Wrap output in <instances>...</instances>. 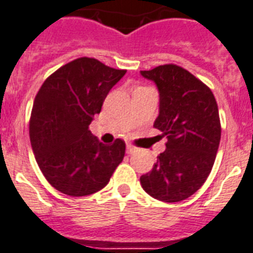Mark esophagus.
I'll return each instance as SVG.
<instances>
[{
  "mask_svg": "<svg viewBox=\"0 0 253 253\" xmlns=\"http://www.w3.org/2000/svg\"><path fill=\"white\" fill-rule=\"evenodd\" d=\"M126 152L128 153V155H131V153H135V152H136V148L133 147V145H131V144H127L126 145Z\"/></svg>",
  "mask_w": 253,
  "mask_h": 253,
  "instance_id": "esophagus-1",
  "label": "esophagus"
}]
</instances>
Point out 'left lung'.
Masks as SVG:
<instances>
[{"label":"left lung","mask_w":253,"mask_h":253,"mask_svg":"<svg viewBox=\"0 0 253 253\" xmlns=\"http://www.w3.org/2000/svg\"><path fill=\"white\" fill-rule=\"evenodd\" d=\"M140 75L159 89L155 125L168 139L149 173L140 176L152 198L176 203L190 198L208 178L221 140L218 106L212 91L176 65H162Z\"/></svg>","instance_id":"8db88e82"}]
</instances>
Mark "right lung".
Segmentation results:
<instances>
[{
  "instance_id": "1",
  "label": "right lung",
  "mask_w": 253,
  "mask_h": 253,
  "mask_svg": "<svg viewBox=\"0 0 253 253\" xmlns=\"http://www.w3.org/2000/svg\"><path fill=\"white\" fill-rule=\"evenodd\" d=\"M126 70L94 58H78L59 67L41 85L31 113L30 139L35 159L55 190L87 196L106 186L125 157L117 139L102 144L89 131L109 91Z\"/></svg>"
}]
</instances>
